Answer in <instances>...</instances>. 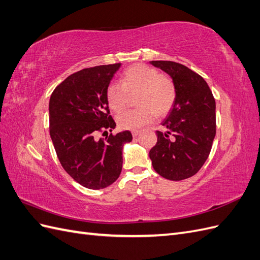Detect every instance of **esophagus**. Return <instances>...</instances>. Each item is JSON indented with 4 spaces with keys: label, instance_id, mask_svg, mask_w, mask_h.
I'll return each instance as SVG.
<instances>
[{
    "label": "esophagus",
    "instance_id": "34e87169",
    "mask_svg": "<svg viewBox=\"0 0 260 260\" xmlns=\"http://www.w3.org/2000/svg\"><path fill=\"white\" fill-rule=\"evenodd\" d=\"M140 132H141L140 130H133V131H132V136H133V137H138V136L140 135Z\"/></svg>",
    "mask_w": 260,
    "mask_h": 260
}]
</instances>
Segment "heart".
Here are the masks:
<instances>
[{
	"mask_svg": "<svg viewBox=\"0 0 260 260\" xmlns=\"http://www.w3.org/2000/svg\"><path fill=\"white\" fill-rule=\"evenodd\" d=\"M139 93L136 109L127 111L117 117L119 127L137 130L151 123L156 115H167L174 107L178 90L172 78L161 75L159 70L144 64H136L127 68L120 78V84L111 83L106 89V101L109 108L120 113L125 108L128 94Z\"/></svg>",
	"mask_w": 260,
	"mask_h": 260,
	"instance_id": "1",
	"label": "heart"
}]
</instances>
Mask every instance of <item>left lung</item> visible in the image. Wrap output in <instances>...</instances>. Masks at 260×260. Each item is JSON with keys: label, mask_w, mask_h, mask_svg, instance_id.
I'll return each instance as SVG.
<instances>
[{"label": "left lung", "mask_w": 260, "mask_h": 260, "mask_svg": "<svg viewBox=\"0 0 260 260\" xmlns=\"http://www.w3.org/2000/svg\"><path fill=\"white\" fill-rule=\"evenodd\" d=\"M151 64L174 79L176 103L156 131L157 143L149 151L153 168L165 179L194 176L207 160L216 136V102L207 82L186 66L170 60Z\"/></svg>", "instance_id": "1"}]
</instances>
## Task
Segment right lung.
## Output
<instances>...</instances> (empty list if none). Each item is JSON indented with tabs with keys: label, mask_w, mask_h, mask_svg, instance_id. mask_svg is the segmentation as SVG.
Segmentation results:
<instances>
[{
	"label": "right lung",
	"mask_w": 260,
	"mask_h": 260,
	"mask_svg": "<svg viewBox=\"0 0 260 260\" xmlns=\"http://www.w3.org/2000/svg\"><path fill=\"white\" fill-rule=\"evenodd\" d=\"M120 62L84 68L67 77L50 99V135L59 162L78 183L91 190L113 184L122 169V146L130 131L113 135L106 89ZM111 132L98 139V132Z\"/></svg>",
	"instance_id": "obj_1"
}]
</instances>
